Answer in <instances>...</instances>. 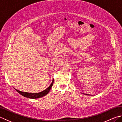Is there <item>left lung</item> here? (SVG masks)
<instances>
[{"label":"left lung","instance_id":"obj_1","mask_svg":"<svg viewBox=\"0 0 122 122\" xmlns=\"http://www.w3.org/2000/svg\"><path fill=\"white\" fill-rule=\"evenodd\" d=\"M86 95H87V94H86Z\"/></svg>","mask_w":122,"mask_h":122}]
</instances>
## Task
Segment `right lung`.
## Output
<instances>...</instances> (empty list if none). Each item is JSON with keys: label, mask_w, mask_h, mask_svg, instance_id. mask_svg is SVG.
<instances>
[{"label": "right lung", "mask_w": 122, "mask_h": 122, "mask_svg": "<svg viewBox=\"0 0 122 122\" xmlns=\"http://www.w3.org/2000/svg\"><path fill=\"white\" fill-rule=\"evenodd\" d=\"M53 84V80H52V82L51 83V84L50 85L48 88H47L46 89H45L44 91L38 93H27V92H21L20 91L15 90L21 94V95L23 96L24 97H27V98H30V99H37V98H41L44 96L46 95L47 94H48L49 91H50L51 87L52 86Z\"/></svg>", "instance_id": "1"}]
</instances>
